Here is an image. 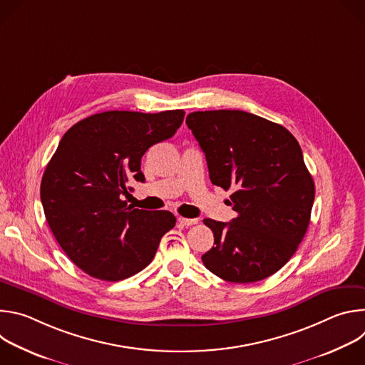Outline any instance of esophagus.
<instances>
[{"mask_svg": "<svg viewBox=\"0 0 365 365\" xmlns=\"http://www.w3.org/2000/svg\"><path fill=\"white\" fill-rule=\"evenodd\" d=\"M179 224L183 225V227H190V225H195L197 222V220H192V218H183V217H179L178 218Z\"/></svg>", "mask_w": 365, "mask_h": 365, "instance_id": "34e87169", "label": "esophagus"}]
</instances>
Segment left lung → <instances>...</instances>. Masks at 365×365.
<instances>
[{
  "label": "left lung",
  "mask_w": 365,
  "mask_h": 365,
  "mask_svg": "<svg viewBox=\"0 0 365 365\" xmlns=\"http://www.w3.org/2000/svg\"><path fill=\"white\" fill-rule=\"evenodd\" d=\"M186 124L205 153L211 182L231 195V222L206 218L214 247L205 267L231 283L279 272L302 242L315 199L297 140L283 125L245 111H196Z\"/></svg>",
  "instance_id": "1"
}]
</instances>
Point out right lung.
I'll use <instances>...</instances> for the list:
<instances>
[{"label": "right lung", "mask_w": 365, "mask_h": 365, "mask_svg": "<svg viewBox=\"0 0 365 365\" xmlns=\"http://www.w3.org/2000/svg\"><path fill=\"white\" fill-rule=\"evenodd\" d=\"M183 117V110L106 111L62 137L43 173L40 197L56 241L86 274L106 282L137 274L175 227L172 212L135 210L121 195L130 180H145L143 154L170 138Z\"/></svg>", "instance_id": "add662e5"}]
</instances>
